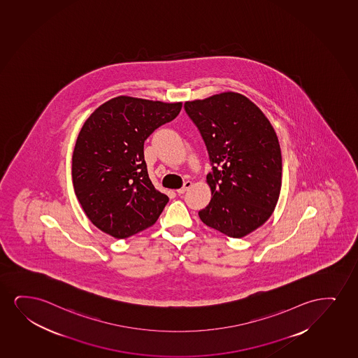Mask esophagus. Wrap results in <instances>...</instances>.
Wrapping results in <instances>:
<instances>
[{"instance_id": "obj_1", "label": "esophagus", "mask_w": 358, "mask_h": 358, "mask_svg": "<svg viewBox=\"0 0 358 358\" xmlns=\"http://www.w3.org/2000/svg\"><path fill=\"white\" fill-rule=\"evenodd\" d=\"M192 187V182L191 181H186L185 182V185H183V187L182 188H180V189H177V193L178 194H183V193H186L189 188Z\"/></svg>"}]
</instances>
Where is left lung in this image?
<instances>
[{
  "instance_id": "1",
  "label": "left lung",
  "mask_w": 358,
  "mask_h": 358,
  "mask_svg": "<svg viewBox=\"0 0 358 358\" xmlns=\"http://www.w3.org/2000/svg\"><path fill=\"white\" fill-rule=\"evenodd\" d=\"M209 153L206 182L213 198L203 222L228 237L243 238L273 214L282 187L278 137L260 108L241 93L185 103Z\"/></svg>"
}]
</instances>
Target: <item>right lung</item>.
<instances>
[{
	"mask_svg": "<svg viewBox=\"0 0 358 358\" xmlns=\"http://www.w3.org/2000/svg\"><path fill=\"white\" fill-rule=\"evenodd\" d=\"M182 103L119 96L85 121L75 143L71 176L90 221L116 239L153 226L167 195L154 188L144 162V141L173 120Z\"/></svg>",
	"mask_w": 358,
	"mask_h": 358,
	"instance_id": "1",
	"label": "right lung"
}]
</instances>
